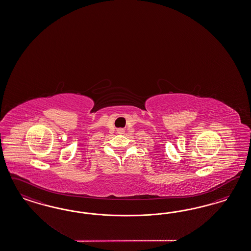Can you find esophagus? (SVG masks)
<instances>
[{"instance_id": "obj_1", "label": "esophagus", "mask_w": 251, "mask_h": 251, "mask_svg": "<svg viewBox=\"0 0 251 251\" xmlns=\"http://www.w3.org/2000/svg\"><path fill=\"white\" fill-rule=\"evenodd\" d=\"M118 132H119V133H123V132H124V130H123V129H119V130H118Z\"/></svg>"}]
</instances>
